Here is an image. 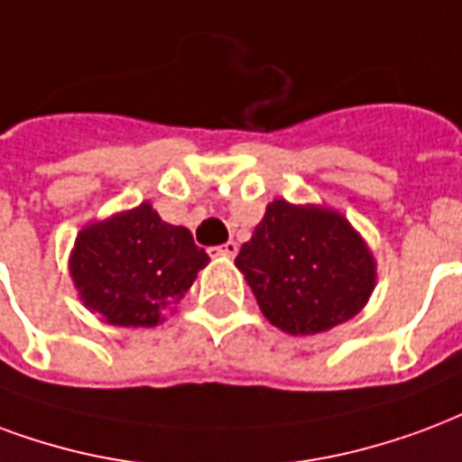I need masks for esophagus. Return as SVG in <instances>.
<instances>
[{
	"label": "esophagus",
	"mask_w": 462,
	"mask_h": 462,
	"mask_svg": "<svg viewBox=\"0 0 462 462\" xmlns=\"http://www.w3.org/2000/svg\"><path fill=\"white\" fill-rule=\"evenodd\" d=\"M217 252L225 254V257H235V254H237V242H225L222 247H217Z\"/></svg>",
	"instance_id": "34e87169"
}]
</instances>
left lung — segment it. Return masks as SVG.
I'll return each instance as SVG.
<instances>
[{"mask_svg":"<svg viewBox=\"0 0 462 462\" xmlns=\"http://www.w3.org/2000/svg\"><path fill=\"white\" fill-rule=\"evenodd\" d=\"M235 266L264 318L289 336H316L360 313L377 286V262L343 213L326 205H266Z\"/></svg>","mask_w":462,"mask_h":462,"instance_id":"8db88e82","label":"left lung"}]
</instances>
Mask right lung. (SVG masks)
<instances>
[{"label": "right lung", "mask_w": 462, "mask_h": 462, "mask_svg": "<svg viewBox=\"0 0 462 462\" xmlns=\"http://www.w3.org/2000/svg\"><path fill=\"white\" fill-rule=\"evenodd\" d=\"M210 262L180 225L152 203L90 222L75 237L68 272L78 299L109 326L153 328L176 310Z\"/></svg>", "instance_id": "right-lung-1"}]
</instances>
